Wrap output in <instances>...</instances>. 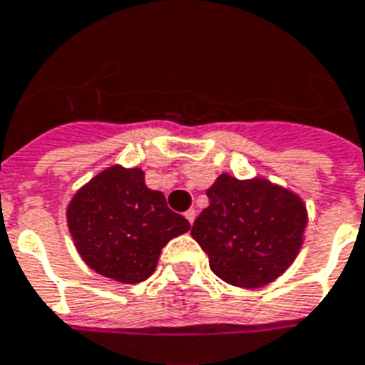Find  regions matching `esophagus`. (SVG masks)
<instances>
[{"instance_id": "esophagus-1", "label": "esophagus", "mask_w": 365, "mask_h": 365, "mask_svg": "<svg viewBox=\"0 0 365 365\" xmlns=\"http://www.w3.org/2000/svg\"><path fill=\"white\" fill-rule=\"evenodd\" d=\"M185 218H187L189 224H193L195 218H197V210H195V208H189L187 212H185Z\"/></svg>"}]
</instances>
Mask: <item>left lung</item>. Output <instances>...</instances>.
Segmentation results:
<instances>
[{"mask_svg": "<svg viewBox=\"0 0 365 365\" xmlns=\"http://www.w3.org/2000/svg\"><path fill=\"white\" fill-rule=\"evenodd\" d=\"M207 197L210 205L195 220L191 235L220 279L235 287H262L293 264L308 220L299 195L264 178L222 174Z\"/></svg>", "mask_w": 365, "mask_h": 365, "instance_id": "obj_1", "label": "left lung"}]
</instances>
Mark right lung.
Returning a JSON list of instances; mask_svg holds the SVG:
<instances>
[{"label": "right lung", "mask_w": 365, "mask_h": 365, "mask_svg": "<svg viewBox=\"0 0 365 365\" xmlns=\"http://www.w3.org/2000/svg\"><path fill=\"white\" fill-rule=\"evenodd\" d=\"M66 220L83 262L120 283L145 282L164 245L191 227L160 191L147 187L141 168L118 164L78 189Z\"/></svg>", "instance_id": "add662e5"}]
</instances>
